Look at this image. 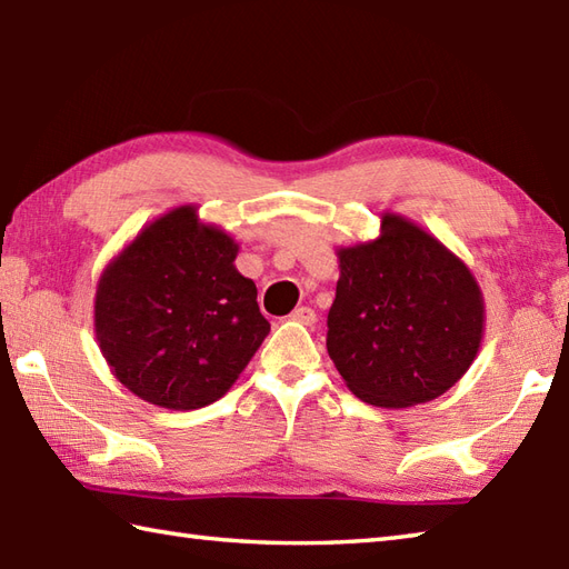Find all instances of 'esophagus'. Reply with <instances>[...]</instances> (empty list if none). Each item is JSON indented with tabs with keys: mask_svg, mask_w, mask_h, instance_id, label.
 Returning a JSON list of instances; mask_svg holds the SVG:
<instances>
[{
	"mask_svg": "<svg viewBox=\"0 0 569 569\" xmlns=\"http://www.w3.org/2000/svg\"><path fill=\"white\" fill-rule=\"evenodd\" d=\"M291 320H296V322H303V326H313V322L318 320V316H316V310H313V308L300 306V308H296L293 313H291Z\"/></svg>",
	"mask_w": 569,
	"mask_h": 569,
	"instance_id": "esophagus-1",
	"label": "esophagus"
}]
</instances>
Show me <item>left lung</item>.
I'll return each mask as SVG.
<instances>
[{
    "label": "left lung",
    "instance_id": "8db88e82",
    "mask_svg": "<svg viewBox=\"0 0 569 569\" xmlns=\"http://www.w3.org/2000/svg\"><path fill=\"white\" fill-rule=\"evenodd\" d=\"M338 259L328 355L350 392L402 409L459 382L481 348L486 318L469 266L389 211L380 237L340 249Z\"/></svg>",
    "mask_w": 569,
    "mask_h": 569
}]
</instances>
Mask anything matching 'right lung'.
Listing matches in <instances>:
<instances>
[{
	"instance_id": "right-lung-1",
	"label": "right lung",
	"mask_w": 569,
	"mask_h": 569,
	"mask_svg": "<svg viewBox=\"0 0 569 569\" xmlns=\"http://www.w3.org/2000/svg\"><path fill=\"white\" fill-rule=\"evenodd\" d=\"M239 243L177 207L106 266L96 338L132 395L164 409H199L229 392L269 336L256 283L233 266Z\"/></svg>"
}]
</instances>
